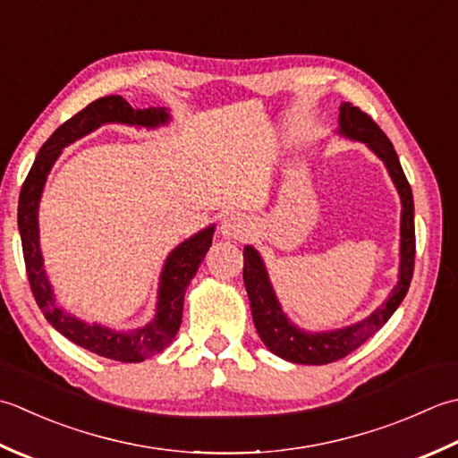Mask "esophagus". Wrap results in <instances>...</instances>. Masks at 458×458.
I'll list each match as a JSON object with an SVG mask.
<instances>
[{
  "label": "esophagus",
  "instance_id": "esophagus-1",
  "mask_svg": "<svg viewBox=\"0 0 458 458\" xmlns=\"http://www.w3.org/2000/svg\"><path fill=\"white\" fill-rule=\"evenodd\" d=\"M250 231V223L245 216H241V213H231L221 223V235L223 237H229V239H242L247 237Z\"/></svg>",
  "mask_w": 458,
  "mask_h": 458
}]
</instances>
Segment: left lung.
I'll list each match as a JSON object with an SVG mask.
<instances>
[{"mask_svg":"<svg viewBox=\"0 0 458 458\" xmlns=\"http://www.w3.org/2000/svg\"><path fill=\"white\" fill-rule=\"evenodd\" d=\"M338 132L346 138L358 140L366 144L381 162L386 164L387 172L394 180L401 198V260H399V278L394 291L386 298L377 310H373L368 318L356 322L346 328L332 332H304L286 318L281 304L276 301L273 284L268 281L263 259L257 250L247 245L242 250L245 268V288L250 301V312H253L255 328L265 346L276 353L278 358L293 363H304V366H324V363L338 361L346 358L356 348H360L369 335L376 334L384 326L397 306L403 302L413 278L415 267V219H413V193L407 177L401 170L397 152L394 144L384 134L373 118L366 112L353 106L352 102H344L340 106V128Z\"/></svg>","mask_w":458,"mask_h":458,"instance_id":"1","label":"left lung"}]
</instances>
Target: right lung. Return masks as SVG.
Listing matches in <instances>:
<instances>
[{
    "label": "right lung",
    "mask_w": 458,
    "mask_h": 458,
    "mask_svg": "<svg viewBox=\"0 0 458 458\" xmlns=\"http://www.w3.org/2000/svg\"><path fill=\"white\" fill-rule=\"evenodd\" d=\"M167 120H170V114H167L165 108H132L123 97L97 98L87 108H82L72 118H69L67 123L61 124L51 134V138L47 140L39 154H37L30 174L25 177L20 193L17 225H20L27 276H30L37 304H39L45 318L64 338L108 360L136 363L156 356V353L170 346L182 324L185 288H188L190 281L198 273L205 253L209 250L213 229L216 227L211 225L199 231L198 235L185 239L165 259L160 276V288H157L154 320L146 324L144 328L132 332H116L100 324H87L74 318L72 314L64 312L57 301H55L51 283L45 275L43 255L39 249V223H37L39 199L47 175H49L55 160L63 152V148L72 144L74 140L87 136L92 130L108 123L156 128L165 124Z\"/></svg>",
    "instance_id": "1"
}]
</instances>
